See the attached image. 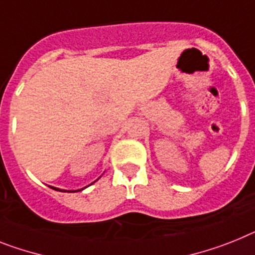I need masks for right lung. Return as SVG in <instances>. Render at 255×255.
Returning a JSON list of instances; mask_svg holds the SVG:
<instances>
[{
  "instance_id": "right-lung-1",
  "label": "right lung",
  "mask_w": 255,
  "mask_h": 255,
  "mask_svg": "<svg viewBox=\"0 0 255 255\" xmlns=\"http://www.w3.org/2000/svg\"><path fill=\"white\" fill-rule=\"evenodd\" d=\"M51 189H55V190H61V192H79V190H83V189H78V190H65V189H59V188H55V187H50Z\"/></svg>"
}]
</instances>
